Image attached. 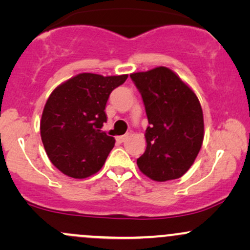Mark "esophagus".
<instances>
[{"label":"esophagus","mask_w":250,"mask_h":250,"mask_svg":"<svg viewBox=\"0 0 250 250\" xmlns=\"http://www.w3.org/2000/svg\"><path fill=\"white\" fill-rule=\"evenodd\" d=\"M125 139H127V135H122V136H117V142H120V143H122V142H125Z\"/></svg>","instance_id":"obj_1"}]
</instances>
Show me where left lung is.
Returning <instances> with one entry per match:
<instances>
[{
    "instance_id": "obj_1",
    "label": "left lung",
    "mask_w": 250,
    "mask_h": 250,
    "mask_svg": "<svg viewBox=\"0 0 250 250\" xmlns=\"http://www.w3.org/2000/svg\"><path fill=\"white\" fill-rule=\"evenodd\" d=\"M149 125L147 148L137 159L143 174L155 181L179 179L193 165L203 141L202 108L194 91L166 67L134 73Z\"/></svg>"
}]
</instances>
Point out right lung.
<instances>
[{
  "label": "right lung",
  "instance_id": "right-lung-1",
  "mask_svg": "<svg viewBox=\"0 0 250 250\" xmlns=\"http://www.w3.org/2000/svg\"><path fill=\"white\" fill-rule=\"evenodd\" d=\"M128 75L83 73L59 85L45 103L41 137L48 157L63 174L84 179L102 168L115 139L102 131L105 104Z\"/></svg>",
  "mask_w": 250,
  "mask_h": 250
}]
</instances>
